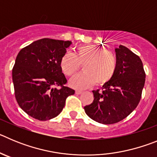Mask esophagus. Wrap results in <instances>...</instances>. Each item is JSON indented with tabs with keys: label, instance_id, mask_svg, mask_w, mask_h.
Masks as SVG:
<instances>
[{
	"label": "esophagus",
	"instance_id": "1",
	"mask_svg": "<svg viewBox=\"0 0 157 157\" xmlns=\"http://www.w3.org/2000/svg\"><path fill=\"white\" fill-rule=\"evenodd\" d=\"M82 93V90H76L75 91L76 94H81Z\"/></svg>",
	"mask_w": 157,
	"mask_h": 157
}]
</instances>
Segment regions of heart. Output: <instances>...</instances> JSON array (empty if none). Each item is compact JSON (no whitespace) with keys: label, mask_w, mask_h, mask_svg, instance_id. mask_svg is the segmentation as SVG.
Segmentation results:
<instances>
[{"label":"heart","mask_w":157,"mask_h":157,"mask_svg":"<svg viewBox=\"0 0 157 157\" xmlns=\"http://www.w3.org/2000/svg\"><path fill=\"white\" fill-rule=\"evenodd\" d=\"M83 64L84 71L74 76L70 85L75 89H86L109 82L114 77L117 69V57L112 51L94 45H82L77 47L75 53L67 52L59 61L62 72L72 76Z\"/></svg>","instance_id":"b5f03b06"}]
</instances>
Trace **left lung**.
I'll return each mask as SVG.
<instances>
[{"label":"left lung","mask_w":157,"mask_h":157,"mask_svg":"<svg viewBox=\"0 0 157 157\" xmlns=\"http://www.w3.org/2000/svg\"><path fill=\"white\" fill-rule=\"evenodd\" d=\"M115 51L118 64L114 77L101 91H93V103L84 107L89 117L102 124H113L128 116L138 106L145 85L139 56L121 45Z\"/></svg>","instance_id":"left-lung-1"}]
</instances>
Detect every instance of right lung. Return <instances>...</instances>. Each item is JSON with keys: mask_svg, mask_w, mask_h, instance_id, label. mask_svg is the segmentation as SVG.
Segmentation results:
<instances>
[{"mask_svg": "<svg viewBox=\"0 0 157 157\" xmlns=\"http://www.w3.org/2000/svg\"><path fill=\"white\" fill-rule=\"evenodd\" d=\"M70 41L42 38L22 48L12 69L15 96L27 115L45 121L62 112L66 98L75 90L65 86L67 79L59 61ZM59 86V88H56Z\"/></svg>", "mask_w": 157, "mask_h": 157, "instance_id": "obj_1", "label": "right lung"}]
</instances>
